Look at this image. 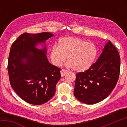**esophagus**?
Returning a JSON list of instances; mask_svg holds the SVG:
<instances>
[{"label":"esophagus","instance_id":"1","mask_svg":"<svg viewBox=\"0 0 127 127\" xmlns=\"http://www.w3.org/2000/svg\"><path fill=\"white\" fill-rule=\"evenodd\" d=\"M67 72H68L67 70H65V69H62L61 70V73L62 77H63V76H65V74Z\"/></svg>","mask_w":127,"mask_h":127}]
</instances>
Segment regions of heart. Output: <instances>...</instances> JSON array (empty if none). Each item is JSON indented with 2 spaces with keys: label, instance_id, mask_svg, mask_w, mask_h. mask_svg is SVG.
I'll return each mask as SVG.
<instances>
[{
  "label": "heart",
  "instance_id": "b5f03b06",
  "mask_svg": "<svg viewBox=\"0 0 127 127\" xmlns=\"http://www.w3.org/2000/svg\"><path fill=\"white\" fill-rule=\"evenodd\" d=\"M97 53V48L92 43L77 37H65L60 38L57 47H53L50 57L55 66L61 65L67 57V66L83 72L93 64Z\"/></svg>",
  "mask_w": 127,
  "mask_h": 127
}]
</instances>
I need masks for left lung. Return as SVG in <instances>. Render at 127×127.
<instances>
[{
    "label": "left lung",
    "instance_id": "left-lung-1",
    "mask_svg": "<svg viewBox=\"0 0 127 127\" xmlns=\"http://www.w3.org/2000/svg\"><path fill=\"white\" fill-rule=\"evenodd\" d=\"M120 58L110 41L104 46L95 63L84 72L76 74L74 95L87 104H95L106 98L119 79Z\"/></svg>",
    "mask_w": 127,
    "mask_h": 127
}]
</instances>
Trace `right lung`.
Masks as SVG:
<instances>
[{"label":"right lung","mask_w":127,"mask_h":127,"mask_svg":"<svg viewBox=\"0 0 127 127\" xmlns=\"http://www.w3.org/2000/svg\"><path fill=\"white\" fill-rule=\"evenodd\" d=\"M50 32L24 33L13 43L8 62L10 85L17 94L29 104L40 105L55 93L61 69L49 63L46 45L36 48L53 37Z\"/></svg>","instance_id":"1"}]
</instances>
